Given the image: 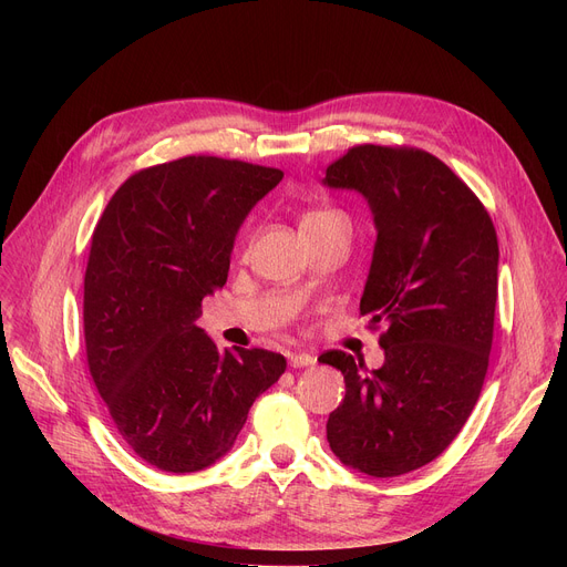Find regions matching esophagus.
<instances>
[{"label": "esophagus", "instance_id": "esophagus-1", "mask_svg": "<svg viewBox=\"0 0 567 567\" xmlns=\"http://www.w3.org/2000/svg\"><path fill=\"white\" fill-rule=\"evenodd\" d=\"M317 359L312 353H306V351H299V353H291L289 355V365L291 368H308V365H312Z\"/></svg>", "mask_w": 567, "mask_h": 567}]
</instances>
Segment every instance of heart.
<instances>
[{
  "label": "heart",
  "instance_id": "heart-1",
  "mask_svg": "<svg viewBox=\"0 0 567 567\" xmlns=\"http://www.w3.org/2000/svg\"><path fill=\"white\" fill-rule=\"evenodd\" d=\"M331 216H338L336 212H310L303 216V220H319V218H331Z\"/></svg>",
  "mask_w": 567,
  "mask_h": 567
}]
</instances>
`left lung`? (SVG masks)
<instances>
[{"instance_id":"obj_1","label":"left lung","mask_w":567,"mask_h":567,"mask_svg":"<svg viewBox=\"0 0 567 567\" xmlns=\"http://www.w3.org/2000/svg\"><path fill=\"white\" fill-rule=\"evenodd\" d=\"M326 186L359 190L377 244L361 315L385 361L331 349L344 400L326 439L342 464L395 478L436 460L464 427L489 365L498 241L485 204L436 156L415 146L359 144L326 167Z\"/></svg>"}]
</instances>
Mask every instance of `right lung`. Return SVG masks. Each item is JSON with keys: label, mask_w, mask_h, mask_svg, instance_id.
<instances>
[{"label": "right lung", "mask_w": 567, "mask_h": 567, "mask_svg": "<svg viewBox=\"0 0 567 567\" xmlns=\"http://www.w3.org/2000/svg\"><path fill=\"white\" fill-rule=\"evenodd\" d=\"M282 169L184 156L137 169L99 218L84 274L86 368L128 449L161 471L220 460L285 355L218 351L195 319L227 282L234 236Z\"/></svg>", "instance_id": "add662e5"}]
</instances>
